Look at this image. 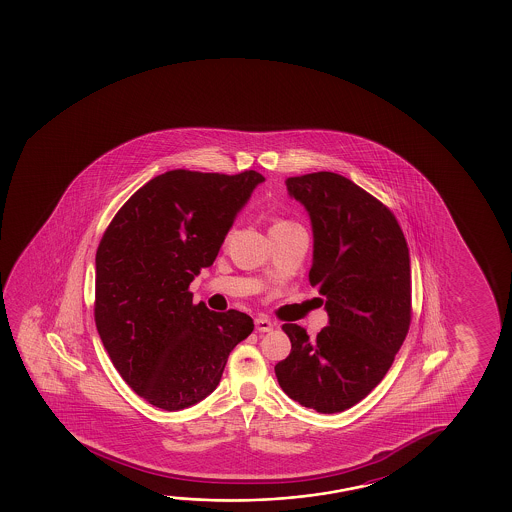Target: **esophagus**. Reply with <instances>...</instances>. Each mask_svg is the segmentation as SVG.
I'll list each match as a JSON object with an SVG mask.
<instances>
[{
  "label": "esophagus",
  "mask_w": 512,
  "mask_h": 512,
  "mask_svg": "<svg viewBox=\"0 0 512 512\" xmlns=\"http://www.w3.org/2000/svg\"><path fill=\"white\" fill-rule=\"evenodd\" d=\"M255 328H257L259 332H271V330L275 328V323L269 321L268 318H257L255 319Z\"/></svg>",
  "instance_id": "34e87169"
}]
</instances>
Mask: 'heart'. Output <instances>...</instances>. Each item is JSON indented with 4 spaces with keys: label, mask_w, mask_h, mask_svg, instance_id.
Returning <instances> with one entry per match:
<instances>
[{
    "label": "heart",
    "mask_w": 512,
    "mask_h": 512,
    "mask_svg": "<svg viewBox=\"0 0 512 512\" xmlns=\"http://www.w3.org/2000/svg\"><path fill=\"white\" fill-rule=\"evenodd\" d=\"M296 227L294 223H291V221H285V219H280V221H277L273 227H271V230H284V228H291Z\"/></svg>",
    "instance_id": "b5f03b06"
}]
</instances>
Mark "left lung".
I'll use <instances>...</instances> for the list:
<instances>
[{
	"mask_svg": "<svg viewBox=\"0 0 512 512\" xmlns=\"http://www.w3.org/2000/svg\"><path fill=\"white\" fill-rule=\"evenodd\" d=\"M310 218L309 280L328 325L316 337L293 323L289 357L275 366L294 402L323 414L350 409L386 377L411 325V257L384 203L352 180L319 171L285 180Z\"/></svg>",
	"mask_w": 512,
	"mask_h": 512,
	"instance_id": "8db88e82",
	"label": "left lung"
}]
</instances>
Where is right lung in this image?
<instances>
[{"label":"right lung","mask_w":512,"mask_h":512,"mask_svg":"<svg viewBox=\"0 0 512 512\" xmlns=\"http://www.w3.org/2000/svg\"><path fill=\"white\" fill-rule=\"evenodd\" d=\"M257 171L175 169L151 178L119 209L96 252L94 319L126 384L151 405L182 411L218 387L253 319L193 303L189 284L209 268L253 189Z\"/></svg>","instance_id":"1"}]
</instances>
